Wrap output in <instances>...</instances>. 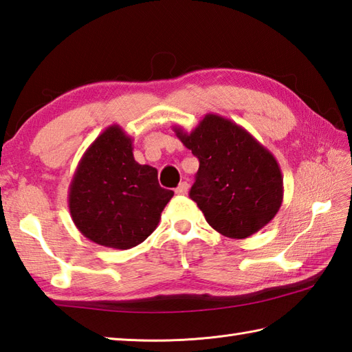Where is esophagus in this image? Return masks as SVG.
I'll return each mask as SVG.
<instances>
[{"label": "esophagus", "instance_id": "esophagus-1", "mask_svg": "<svg viewBox=\"0 0 352 352\" xmlns=\"http://www.w3.org/2000/svg\"><path fill=\"white\" fill-rule=\"evenodd\" d=\"M188 190H189V184L186 183V182H183V183H180V186H178V188L175 189V193H177V195H186V193H188Z\"/></svg>", "mask_w": 352, "mask_h": 352}]
</instances>
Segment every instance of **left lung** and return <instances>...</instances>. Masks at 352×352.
<instances>
[{
  "label": "left lung",
  "mask_w": 352,
  "mask_h": 352,
  "mask_svg": "<svg viewBox=\"0 0 352 352\" xmlns=\"http://www.w3.org/2000/svg\"><path fill=\"white\" fill-rule=\"evenodd\" d=\"M174 131L199 160L189 197L212 228L245 239L274 219L283 203L278 162L243 126L208 113L190 133Z\"/></svg>",
  "instance_id": "1"
}]
</instances>
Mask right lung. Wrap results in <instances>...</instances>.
I'll use <instances>...</instances> for the list:
<instances>
[{
    "instance_id": "add662e5",
    "label": "right lung",
    "mask_w": 352,
    "mask_h": 352,
    "mask_svg": "<svg viewBox=\"0 0 352 352\" xmlns=\"http://www.w3.org/2000/svg\"><path fill=\"white\" fill-rule=\"evenodd\" d=\"M174 192L160 188L157 169L139 164L133 139L110 125L81 157L69 186V212L89 241L115 250L142 243L159 226Z\"/></svg>"
}]
</instances>
